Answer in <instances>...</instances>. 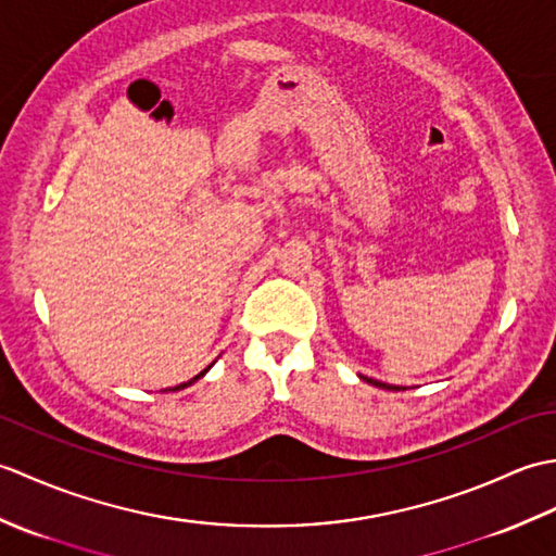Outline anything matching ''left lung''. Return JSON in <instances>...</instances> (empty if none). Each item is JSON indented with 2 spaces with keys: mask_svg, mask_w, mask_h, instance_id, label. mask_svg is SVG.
Instances as JSON below:
<instances>
[{
  "mask_svg": "<svg viewBox=\"0 0 556 556\" xmlns=\"http://www.w3.org/2000/svg\"><path fill=\"white\" fill-rule=\"evenodd\" d=\"M365 382H370V384H375V387H382V389H389V392H399L401 387H394V384H384V382H377V380H372V377H363Z\"/></svg>",
  "mask_w": 556,
  "mask_h": 556,
  "instance_id": "obj_1",
  "label": "left lung"
}]
</instances>
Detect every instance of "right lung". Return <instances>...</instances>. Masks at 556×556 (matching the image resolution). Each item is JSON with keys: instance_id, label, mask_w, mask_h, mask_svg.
<instances>
[{"instance_id": "right-lung-1", "label": "right lung", "mask_w": 556, "mask_h": 556, "mask_svg": "<svg viewBox=\"0 0 556 556\" xmlns=\"http://www.w3.org/2000/svg\"><path fill=\"white\" fill-rule=\"evenodd\" d=\"M210 368H212V365H207V368H205L203 372H198V375L193 377V380H188V382H184V384H176V387H172L169 392H179V389H184V387H188V384H193V382H195V380H200V377H203V375H205Z\"/></svg>"}]
</instances>
